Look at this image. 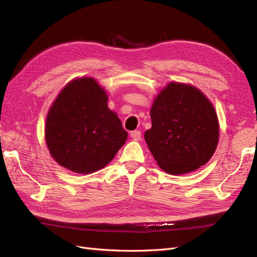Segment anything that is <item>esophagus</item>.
Segmentation results:
<instances>
[{"label": "esophagus", "mask_w": 257, "mask_h": 257, "mask_svg": "<svg viewBox=\"0 0 257 257\" xmlns=\"http://www.w3.org/2000/svg\"><path fill=\"white\" fill-rule=\"evenodd\" d=\"M131 137L134 139V141H141L142 138V133L139 131H133L131 133Z\"/></svg>", "instance_id": "obj_1"}]
</instances>
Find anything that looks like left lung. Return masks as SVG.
Segmentation results:
<instances>
[{"label":"left lung","instance_id":"left-lung-1","mask_svg":"<svg viewBox=\"0 0 257 257\" xmlns=\"http://www.w3.org/2000/svg\"><path fill=\"white\" fill-rule=\"evenodd\" d=\"M152 127L145 141L158 165L183 175L205 165L219 142V121L204 93L191 84L170 82L154 99Z\"/></svg>","mask_w":257,"mask_h":257}]
</instances>
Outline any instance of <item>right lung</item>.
<instances>
[{
    "mask_svg": "<svg viewBox=\"0 0 257 257\" xmlns=\"http://www.w3.org/2000/svg\"><path fill=\"white\" fill-rule=\"evenodd\" d=\"M105 90L91 77L62 89L47 114L46 144L51 157L77 174L105 167L125 144L127 132L108 108Z\"/></svg>",
    "mask_w": 257,
    "mask_h": 257,
    "instance_id": "1",
    "label": "right lung"
}]
</instances>
